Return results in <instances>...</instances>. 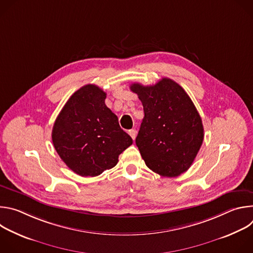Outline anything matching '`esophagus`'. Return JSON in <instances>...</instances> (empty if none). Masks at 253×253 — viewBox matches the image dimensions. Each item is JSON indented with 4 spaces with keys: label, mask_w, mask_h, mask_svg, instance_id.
I'll return each instance as SVG.
<instances>
[{
    "label": "esophagus",
    "mask_w": 253,
    "mask_h": 253,
    "mask_svg": "<svg viewBox=\"0 0 253 253\" xmlns=\"http://www.w3.org/2000/svg\"><path fill=\"white\" fill-rule=\"evenodd\" d=\"M129 135L131 136V138L133 139V140H135V138H136V136H137V131L135 130V129H132V130H129Z\"/></svg>",
    "instance_id": "obj_1"
}]
</instances>
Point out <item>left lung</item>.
Listing matches in <instances>:
<instances>
[{
    "mask_svg": "<svg viewBox=\"0 0 253 253\" xmlns=\"http://www.w3.org/2000/svg\"><path fill=\"white\" fill-rule=\"evenodd\" d=\"M142 102L144 118L136 145L145 164L164 177L189 169L204 138L201 117L184 89L163 78L152 86H130Z\"/></svg>",
    "mask_w": 253,
    "mask_h": 253,
    "instance_id": "left-lung-1",
    "label": "left lung"
}]
</instances>
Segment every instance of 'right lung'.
Segmentation results:
<instances>
[{
	"label": "right lung",
	"instance_id": "1",
	"mask_svg": "<svg viewBox=\"0 0 253 253\" xmlns=\"http://www.w3.org/2000/svg\"><path fill=\"white\" fill-rule=\"evenodd\" d=\"M105 99L106 93L98 86H83L69 98L53 126L57 153L71 170L84 177L113 168L133 143Z\"/></svg>",
	"mask_w": 253,
	"mask_h": 253
}]
</instances>
